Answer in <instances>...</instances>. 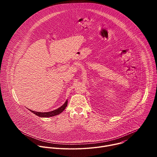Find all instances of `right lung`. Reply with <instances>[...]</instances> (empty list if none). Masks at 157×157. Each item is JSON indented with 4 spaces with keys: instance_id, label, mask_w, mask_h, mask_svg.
<instances>
[{
    "instance_id": "right-lung-1",
    "label": "right lung",
    "mask_w": 157,
    "mask_h": 157,
    "mask_svg": "<svg viewBox=\"0 0 157 157\" xmlns=\"http://www.w3.org/2000/svg\"><path fill=\"white\" fill-rule=\"evenodd\" d=\"M67 105H68V100H66V101L64 102V104L61 105V107H59L58 109H55L53 111H50V112H46V113H41V112H36V111H33L32 110L29 109L30 112H32V113H33L34 114H35L36 116L40 117H53L56 115L59 114L60 113H61L65 109V108L66 107Z\"/></svg>"
}]
</instances>
